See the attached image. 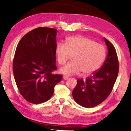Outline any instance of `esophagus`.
Here are the masks:
<instances>
[{
  "label": "esophagus",
  "instance_id": "obj_1",
  "mask_svg": "<svg viewBox=\"0 0 131 131\" xmlns=\"http://www.w3.org/2000/svg\"><path fill=\"white\" fill-rule=\"evenodd\" d=\"M69 78H70V77H68V75H64L63 76V79H64V80H68V79H69Z\"/></svg>",
  "mask_w": 131,
  "mask_h": 131
}]
</instances>
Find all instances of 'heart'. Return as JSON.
<instances>
[{
	"label": "heart",
	"instance_id": "heart-1",
	"mask_svg": "<svg viewBox=\"0 0 131 131\" xmlns=\"http://www.w3.org/2000/svg\"><path fill=\"white\" fill-rule=\"evenodd\" d=\"M55 53L60 65H64L72 56V60L61 68L64 74L83 75L95 72L103 63L106 50L102 44L85 36L77 35L67 38L65 44L58 43Z\"/></svg>",
	"mask_w": 131,
	"mask_h": 131
}]
</instances>
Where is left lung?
I'll list each match as a JSON object with an SVG mask.
<instances>
[{
    "label": "left lung",
    "instance_id": "1",
    "mask_svg": "<svg viewBox=\"0 0 131 131\" xmlns=\"http://www.w3.org/2000/svg\"><path fill=\"white\" fill-rule=\"evenodd\" d=\"M108 54L102 68L85 80L78 79L72 96L77 103L84 107H93L107 98L112 91L119 71V63L115 49L104 38Z\"/></svg>",
    "mask_w": 131,
    "mask_h": 131
}]
</instances>
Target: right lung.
<instances>
[{"label": "right lung", "mask_w": 131, "mask_h": 131, "mask_svg": "<svg viewBox=\"0 0 131 131\" xmlns=\"http://www.w3.org/2000/svg\"><path fill=\"white\" fill-rule=\"evenodd\" d=\"M56 29L38 27L21 38L17 46L13 70L17 86L27 102L39 104L52 96L63 78L53 74L56 66Z\"/></svg>", "instance_id": "right-lung-1"}]
</instances>
